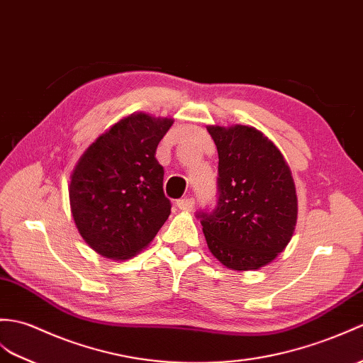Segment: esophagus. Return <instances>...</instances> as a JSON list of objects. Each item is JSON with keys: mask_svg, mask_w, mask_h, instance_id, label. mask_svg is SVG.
<instances>
[{"mask_svg": "<svg viewBox=\"0 0 363 363\" xmlns=\"http://www.w3.org/2000/svg\"><path fill=\"white\" fill-rule=\"evenodd\" d=\"M176 206H178V208L182 210V212H190V210L195 207V199H193V198H182L178 202H176Z\"/></svg>", "mask_w": 363, "mask_h": 363, "instance_id": "34e87169", "label": "esophagus"}]
</instances>
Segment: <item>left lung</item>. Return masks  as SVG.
<instances>
[{"instance_id":"obj_1","label":"left lung","mask_w":363,"mask_h":363,"mask_svg":"<svg viewBox=\"0 0 363 363\" xmlns=\"http://www.w3.org/2000/svg\"><path fill=\"white\" fill-rule=\"evenodd\" d=\"M218 150V207L198 213L208 250L233 271L272 263L297 225L298 202L288 162L254 126L208 125Z\"/></svg>"}]
</instances>
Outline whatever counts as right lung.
Returning a JSON list of instances; mask_svg holds the SVG:
<instances>
[{"mask_svg":"<svg viewBox=\"0 0 363 363\" xmlns=\"http://www.w3.org/2000/svg\"><path fill=\"white\" fill-rule=\"evenodd\" d=\"M173 119L134 113L83 151L69 181V206L82 238L97 254L122 261L155 240L170 215L159 142Z\"/></svg>","mask_w":363,"mask_h":363,"instance_id":"add662e5","label":"right lung"}]
</instances>
